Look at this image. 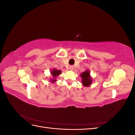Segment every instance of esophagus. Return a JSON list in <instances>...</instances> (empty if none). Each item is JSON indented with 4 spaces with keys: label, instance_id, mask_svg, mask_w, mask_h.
<instances>
[{
    "label": "esophagus",
    "instance_id": "34e87169",
    "mask_svg": "<svg viewBox=\"0 0 135 135\" xmlns=\"http://www.w3.org/2000/svg\"><path fill=\"white\" fill-rule=\"evenodd\" d=\"M69 69H70V70H73V67L72 66H70V67H69Z\"/></svg>",
    "mask_w": 135,
    "mask_h": 135
}]
</instances>
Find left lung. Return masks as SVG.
Wrapping results in <instances>:
<instances>
[{
    "instance_id": "left-lung-1",
    "label": "left lung",
    "mask_w": 135,
    "mask_h": 135,
    "mask_svg": "<svg viewBox=\"0 0 135 135\" xmlns=\"http://www.w3.org/2000/svg\"><path fill=\"white\" fill-rule=\"evenodd\" d=\"M82 84L85 87H88L92 84V79L90 76L89 70H85L80 74Z\"/></svg>"
}]
</instances>
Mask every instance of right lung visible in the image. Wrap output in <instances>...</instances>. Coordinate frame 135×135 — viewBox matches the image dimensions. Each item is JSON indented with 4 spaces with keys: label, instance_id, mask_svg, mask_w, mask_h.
Wrapping results in <instances>:
<instances>
[{
    "label": "right lung",
    "instance_id": "right-lung-1",
    "mask_svg": "<svg viewBox=\"0 0 135 135\" xmlns=\"http://www.w3.org/2000/svg\"><path fill=\"white\" fill-rule=\"evenodd\" d=\"M51 74L53 76V78H54L51 79L50 81H51V82L54 83V82H55V81H56V79H55L56 78L61 74V71L59 70H57V69H53V70H51Z\"/></svg>",
    "mask_w": 135,
    "mask_h": 135
}]
</instances>
